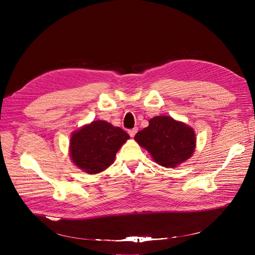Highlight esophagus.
I'll return each instance as SVG.
<instances>
[{
	"mask_svg": "<svg viewBox=\"0 0 255 255\" xmlns=\"http://www.w3.org/2000/svg\"><path fill=\"white\" fill-rule=\"evenodd\" d=\"M136 132H137V128H133V129H130V130L128 131V133H129V135H130L131 137H133V136H134V135L136 134Z\"/></svg>",
	"mask_w": 255,
	"mask_h": 255,
	"instance_id": "esophagus-1",
	"label": "esophagus"
}]
</instances>
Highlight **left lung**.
Instances as JSON below:
<instances>
[{
  "mask_svg": "<svg viewBox=\"0 0 255 255\" xmlns=\"http://www.w3.org/2000/svg\"><path fill=\"white\" fill-rule=\"evenodd\" d=\"M134 139L157 164L167 168L185 162L196 148L193 128L167 116L152 118L149 126L137 132Z\"/></svg>",
  "mask_w": 255,
  "mask_h": 255,
  "instance_id": "8db88e82",
  "label": "left lung"
}]
</instances>
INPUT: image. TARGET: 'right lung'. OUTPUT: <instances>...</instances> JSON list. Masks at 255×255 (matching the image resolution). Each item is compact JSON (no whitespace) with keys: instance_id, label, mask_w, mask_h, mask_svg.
I'll use <instances>...</instances> for the list:
<instances>
[{"instance_id":"add662e5","label":"right lung","mask_w":255,"mask_h":255,"mask_svg":"<svg viewBox=\"0 0 255 255\" xmlns=\"http://www.w3.org/2000/svg\"><path fill=\"white\" fill-rule=\"evenodd\" d=\"M130 136L106 121H93L72 132L69 155L72 163L83 171L96 175L110 167Z\"/></svg>"}]
</instances>
